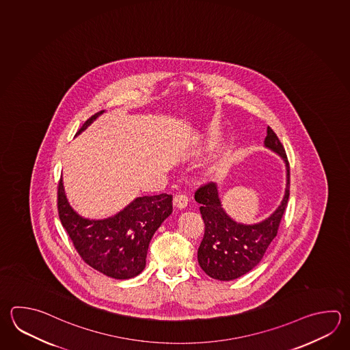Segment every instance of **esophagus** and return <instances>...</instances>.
<instances>
[{"label": "esophagus", "instance_id": "esophagus-1", "mask_svg": "<svg viewBox=\"0 0 350 350\" xmlns=\"http://www.w3.org/2000/svg\"><path fill=\"white\" fill-rule=\"evenodd\" d=\"M187 202H189V199H187V196L186 195H183V193H178V195H175L174 196V199H172V204L175 207H178V208H185L186 206H187Z\"/></svg>", "mask_w": 350, "mask_h": 350}]
</instances>
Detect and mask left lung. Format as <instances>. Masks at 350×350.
I'll list each match as a JSON object with an SVG mask.
<instances>
[{
	"instance_id": "8db88e82",
	"label": "left lung",
	"mask_w": 350,
	"mask_h": 350,
	"mask_svg": "<svg viewBox=\"0 0 350 350\" xmlns=\"http://www.w3.org/2000/svg\"><path fill=\"white\" fill-rule=\"evenodd\" d=\"M265 145L278 152L287 166V187L280 207L267 219L257 225H241L227 216L221 207L217 187L206 183L195 191L200 213L205 224L204 239L200 243L198 260L207 275L219 281H231L256 267L269 243L278 233L289 199V163L278 137L269 126Z\"/></svg>"
}]
</instances>
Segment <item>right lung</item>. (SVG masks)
<instances>
[{
  "mask_svg": "<svg viewBox=\"0 0 350 350\" xmlns=\"http://www.w3.org/2000/svg\"><path fill=\"white\" fill-rule=\"evenodd\" d=\"M102 113L87 119L77 134ZM172 200L167 193L137 198L114 217L92 221L72 210L62 178L57 187L58 216L77 252L88 266L116 280L133 278L144 269L151 237L172 213Z\"/></svg>",
  "mask_w": 350,
  "mask_h": 350,
  "instance_id": "obj_1",
  "label": "right lung"
}]
</instances>
